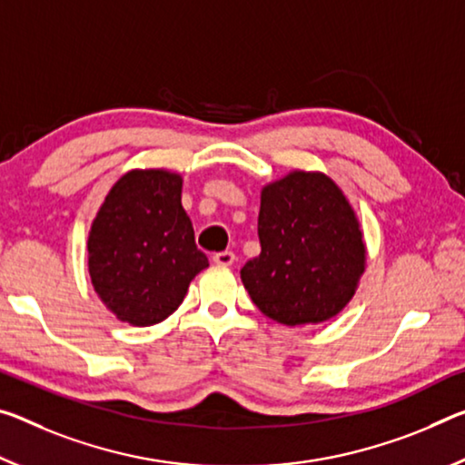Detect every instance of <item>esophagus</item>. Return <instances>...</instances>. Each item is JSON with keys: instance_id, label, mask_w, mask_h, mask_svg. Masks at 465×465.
<instances>
[{"instance_id": "1", "label": "esophagus", "mask_w": 465, "mask_h": 465, "mask_svg": "<svg viewBox=\"0 0 465 465\" xmlns=\"http://www.w3.org/2000/svg\"><path fill=\"white\" fill-rule=\"evenodd\" d=\"M233 261H235V254L230 252V250H225V252L213 254V262L219 264V267H232Z\"/></svg>"}]
</instances>
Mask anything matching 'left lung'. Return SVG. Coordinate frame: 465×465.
Wrapping results in <instances>:
<instances>
[{
	"label": "left lung",
	"instance_id": "left-lung-1",
	"mask_svg": "<svg viewBox=\"0 0 465 465\" xmlns=\"http://www.w3.org/2000/svg\"><path fill=\"white\" fill-rule=\"evenodd\" d=\"M261 254L242 267L259 311L287 327L319 325L348 306L366 244L343 190L321 172H290L261 193Z\"/></svg>",
	"mask_w": 465,
	"mask_h": 465
}]
</instances>
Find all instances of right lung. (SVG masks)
Segmentation results:
<instances>
[{
	"label": "right lung",
	"mask_w": 465,
	"mask_h": 465,
	"mask_svg": "<svg viewBox=\"0 0 465 465\" xmlns=\"http://www.w3.org/2000/svg\"><path fill=\"white\" fill-rule=\"evenodd\" d=\"M182 175L132 169L114 183L88 232V275L109 311L151 327L178 311L209 259L182 206Z\"/></svg>",
	"instance_id": "obj_1"
}]
</instances>
